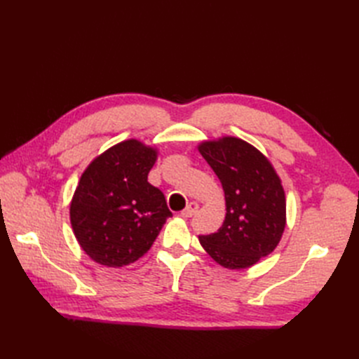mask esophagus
Returning a JSON list of instances; mask_svg holds the SVG:
<instances>
[{
  "label": "esophagus",
  "mask_w": 359,
  "mask_h": 359,
  "mask_svg": "<svg viewBox=\"0 0 359 359\" xmlns=\"http://www.w3.org/2000/svg\"><path fill=\"white\" fill-rule=\"evenodd\" d=\"M198 208H199V203L198 202H190L187 205V208L181 211V217H184V219H189V217L194 215V212L198 211Z\"/></svg>",
  "instance_id": "esophagus-1"
}]
</instances>
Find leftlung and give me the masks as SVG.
<instances>
[{"label": "left lung", "instance_id": "1", "mask_svg": "<svg viewBox=\"0 0 359 359\" xmlns=\"http://www.w3.org/2000/svg\"><path fill=\"white\" fill-rule=\"evenodd\" d=\"M219 177L226 217L215 233L199 241L217 264L229 269L248 268L280 243L286 226V199L280 178L266 157L238 137L199 145Z\"/></svg>", "mask_w": 359, "mask_h": 359}]
</instances>
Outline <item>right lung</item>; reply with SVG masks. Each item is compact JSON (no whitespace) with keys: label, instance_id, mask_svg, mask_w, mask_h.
I'll use <instances>...</instances> for the list:
<instances>
[{"label":"right lung","instance_id":"1","mask_svg":"<svg viewBox=\"0 0 359 359\" xmlns=\"http://www.w3.org/2000/svg\"><path fill=\"white\" fill-rule=\"evenodd\" d=\"M156 158L154 148L130 139L82 173L70 222L79 245L97 264L118 268L136 262L172 217L165 194L148 182Z\"/></svg>","mask_w":359,"mask_h":359}]
</instances>
